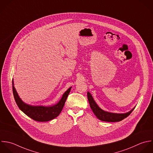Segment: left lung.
Here are the masks:
<instances>
[{
    "label": "left lung",
    "instance_id": "obj_1",
    "mask_svg": "<svg viewBox=\"0 0 153 153\" xmlns=\"http://www.w3.org/2000/svg\"><path fill=\"white\" fill-rule=\"evenodd\" d=\"M88 98L89 101V103L90 104V107L93 111L95 115L97 116V117L104 122H120L124 119L126 118L128 116L130 115V114L133 111V110L135 109V107H134L133 109H132L130 111L126 113H113L107 112L105 111H104L102 110L95 102L94 101L92 96L91 94L88 92L87 94Z\"/></svg>",
    "mask_w": 153,
    "mask_h": 153
}]
</instances>
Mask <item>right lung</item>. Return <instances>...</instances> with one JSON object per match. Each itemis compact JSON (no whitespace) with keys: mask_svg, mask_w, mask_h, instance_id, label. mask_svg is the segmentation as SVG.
<instances>
[{"mask_svg":"<svg viewBox=\"0 0 153 153\" xmlns=\"http://www.w3.org/2000/svg\"><path fill=\"white\" fill-rule=\"evenodd\" d=\"M71 87L64 92L61 99L55 105L45 106H33L24 102L19 97L12 81V91L15 102L19 108L27 116L37 122H48L56 117L61 112Z\"/></svg>","mask_w":153,"mask_h":153,"instance_id":"1","label":"right lung"}]
</instances>
